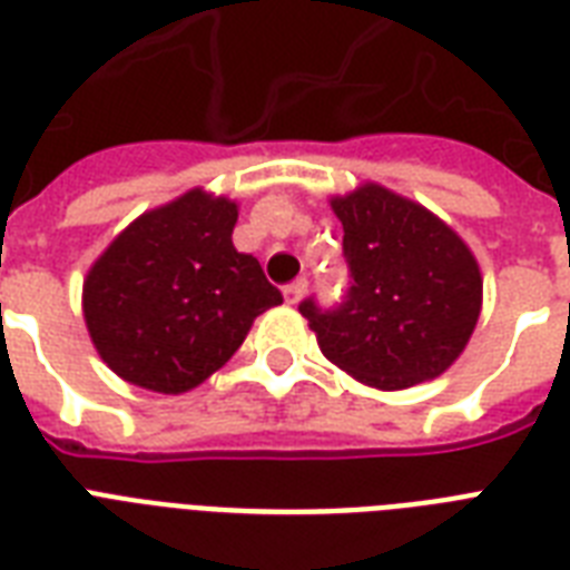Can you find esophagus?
<instances>
[{
  "instance_id": "34e87169",
  "label": "esophagus",
  "mask_w": 570,
  "mask_h": 570,
  "mask_svg": "<svg viewBox=\"0 0 570 570\" xmlns=\"http://www.w3.org/2000/svg\"><path fill=\"white\" fill-rule=\"evenodd\" d=\"M304 293H307V277H298V281H293V284L284 289L286 304H298L304 298Z\"/></svg>"
}]
</instances>
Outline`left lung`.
<instances>
[{
    "label": "left lung",
    "instance_id": "left-lung-1",
    "mask_svg": "<svg viewBox=\"0 0 570 570\" xmlns=\"http://www.w3.org/2000/svg\"><path fill=\"white\" fill-rule=\"evenodd\" d=\"M352 272L346 302L298 307L322 355L379 390H405L446 373L482 311V272L468 242L411 197L361 183L331 197Z\"/></svg>",
    "mask_w": 570,
    "mask_h": 570
}]
</instances>
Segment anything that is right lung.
I'll return each mask as SVG.
<instances>
[{"instance_id":"1","label":"right lung","mask_w":570,"mask_h":570,"mask_svg":"<svg viewBox=\"0 0 570 570\" xmlns=\"http://www.w3.org/2000/svg\"><path fill=\"white\" fill-rule=\"evenodd\" d=\"M236 218V200L189 189L138 215L94 259L82 313L111 373L154 393L195 390L284 302L257 257L233 248Z\"/></svg>"}]
</instances>
